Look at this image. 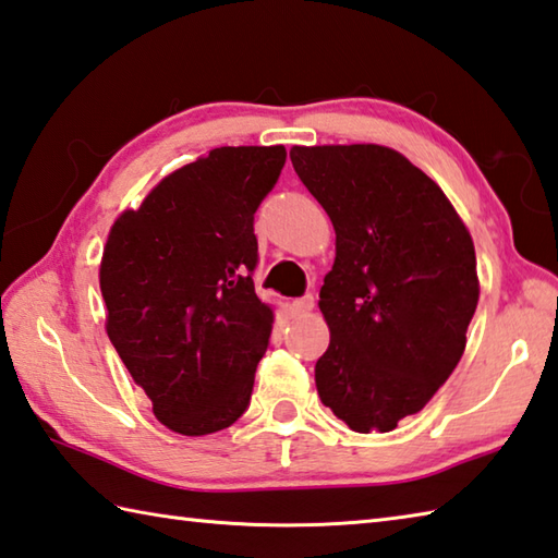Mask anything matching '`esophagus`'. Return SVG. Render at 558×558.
Listing matches in <instances>:
<instances>
[{
    "label": "esophagus",
    "mask_w": 558,
    "mask_h": 558,
    "mask_svg": "<svg viewBox=\"0 0 558 558\" xmlns=\"http://www.w3.org/2000/svg\"><path fill=\"white\" fill-rule=\"evenodd\" d=\"M312 310H314V298H312V294H304V298L294 300V302L290 304V312H292L294 316H304V314H310Z\"/></svg>",
    "instance_id": "obj_1"
}]
</instances>
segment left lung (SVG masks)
<instances>
[{"label":"left lung","mask_w":558,"mask_h":558,"mask_svg":"<svg viewBox=\"0 0 558 558\" xmlns=\"http://www.w3.org/2000/svg\"><path fill=\"white\" fill-rule=\"evenodd\" d=\"M290 159L336 229L319 290L331 341L316 360V391L355 433H389L464 353L478 302L472 234L440 185L397 149L292 147Z\"/></svg>","instance_id":"obj_1"}]
</instances>
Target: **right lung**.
Instances as JSON below:
<instances>
[{
	"label": "right lung",
	"instance_id": "add662e5",
	"mask_svg": "<svg viewBox=\"0 0 558 558\" xmlns=\"http://www.w3.org/2000/svg\"><path fill=\"white\" fill-rule=\"evenodd\" d=\"M288 151L217 147L163 177L108 232L98 282L106 333L179 435L229 428L248 407L272 331L256 298L254 213Z\"/></svg>",
	"mask_w": 558,
	"mask_h": 558
}]
</instances>
